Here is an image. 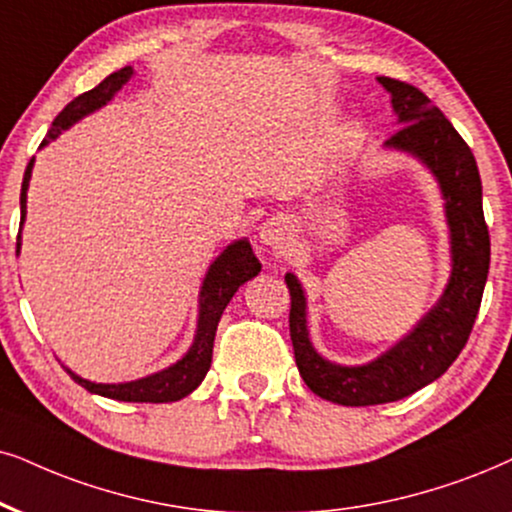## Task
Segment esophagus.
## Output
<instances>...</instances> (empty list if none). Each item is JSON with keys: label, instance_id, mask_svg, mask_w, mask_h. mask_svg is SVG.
<instances>
[{"label": "esophagus", "instance_id": "obj_1", "mask_svg": "<svg viewBox=\"0 0 512 512\" xmlns=\"http://www.w3.org/2000/svg\"><path fill=\"white\" fill-rule=\"evenodd\" d=\"M286 238H288V226H286V222H281V219H269V222L262 224L260 241L264 245H269L271 250L283 248Z\"/></svg>", "mask_w": 512, "mask_h": 512}]
</instances>
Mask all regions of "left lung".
<instances>
[{"instance_id": "8db88e82", "label": "left lung", "mask_w": 512, "mask_h": 512, "mask_svg": "<svg viewBox=\"0 0 512 512\" xmlns=\"http://www.w3.org/2000/svg\"><path fill=\"white\" fill-rule=\"evenodd\" d=\"M378 82L392 94V108L401 125L385 146L416 155L442 189L451 231V278L439 302L404 340L364 366H340L314 349L307 333L302 286L295 274H286L295 364L309 390L342 406L404 399L444 375L470 338L491 257L482 181L470 146L418 87L392 77H378Z\"/></svg>"}]
</instances>
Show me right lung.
Wrapping results in <instances>:
<instances>
[{
  "label": "right lung",
  "instance_id": "obj_1",
  "mask_svg": "<svg viewBox=\"0 0 512 512\" xmlns=\"http://www.w3.org/2000/svg\"><path fill=\"white\" fill-rule=\"evenodd\" d=\"M134 75L132 66L120 68L118 73H111L106 80L96 84L94 89L84 92L68 103L61 113L56 115L54 125H51L49 134L44 137L40 146H47L51 139H56L63 129H68L73 122H77L84 115L94 113L96 108L106 106L108 101L113 99L115 92H120L122 84H125L129 77ZM32 165H35V158L30 160L28 167H25L23 174V186H21V229L25 222V200H28V184ZM21 252V231H18L16 238V255ZM262 264L252 252L250 243L241 238V241H234L226 248L222 255L217 257L215 262L210 264L208 274H205L203 288H200V307H198V328L196 338H193V345L189 352L181 357L177 364L170 368H163V371L146 375L141 380H132V383H118V385H103V383H92V380H84L73 371L70 378L75 380L77 385H82L87 392L101 394V397L118 399V401H151V404H167V401H177L186 394H191L196 387L203 383L205 373L210 371L212 364V345H215V333L217 323L222 319L226 304H229L231 297L238 288L243 286L245 281H250L252 276L260 274Z\"/></svg>",
  "mask_w": 512,
  "mask_h": 512
}]
</instances>
